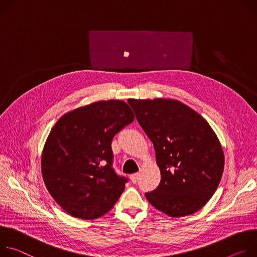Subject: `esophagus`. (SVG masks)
I'll use <instances>...</instances> for the list:
<instances>
[{
  "label": "esophagus",
  "mask_w": 257,
  "mask_h": 257,
  "mask_svg": "<svg viewBox=\"0 0 257 257\" xmlns=\"http://www.w3.org/2000/svg\"><path fill=\"white\" fill-rule=\"evenodd\" d=\"M131 181H132V183H134V184H136L137 182H138V180H139V178H140V174H134V175H132L131 177Z\"/></svg>",
  "instance_id": "34e87169"
}]
</instances>
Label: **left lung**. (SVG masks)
Returning <instances> with one entry per match:
<instances>
[{
  "label": "left lung",
  "instance_id": "8db88e82",
  "mask_svg": "<svg viewBox=\"0 0 257 257\" xmlns=\"http://www.w3.org/2000/svg\"><path fill=\"white\" fill-rule=\"evenodd\" d=\"M154 145L161 181L145 196L156 209L182 217L201 209L216 191L224 166L219 141L208 122L172 99H128Z\"/></svg>",
  "mask_w": 257,
  "mask_h": 257
}]
</instances>
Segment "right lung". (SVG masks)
Masks as SVG:
<instances>
[{"label": "right lung", "mask_w": 257, "mask_h": 257, "mask_svg": "<svg viewBox=\"0 0 257 257\" xmlns=\"http://www.w3.org/2000/svg\"><path fill=\"white\" fill-rule=\"evenodd\" d=\"M134 118L125 102L99 101L67 112L51 130L42 154L43 179L73 217L99 218L117 202L127 179L114 172L111 142Z\"/></svg>", "instance_id": "right-lung-1"}]
</instances>
